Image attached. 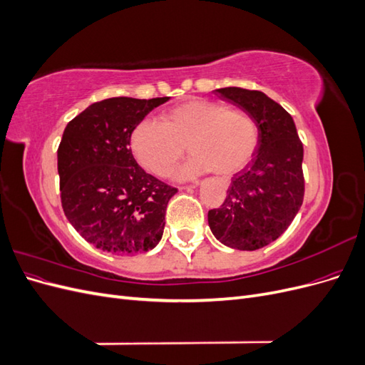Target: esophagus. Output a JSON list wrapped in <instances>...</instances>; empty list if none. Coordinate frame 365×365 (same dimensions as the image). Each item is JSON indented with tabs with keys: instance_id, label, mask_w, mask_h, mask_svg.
Instances as JSON below:
<instances>
[{
	"instance_id": "1",
	"label": "esophagus",
	"mask_w": 365,
	"mask_h": 365,
	"mask_svg": "<svg viewBox=\"0 0 365 365\" xmlns=\"http://www.w3.org/2000/svg\"><path fill=\"white\" fill-rule=\"evenodd\" d=\"M190 187H193V189H195V187H197V182H193Z\"/></svg>"
}]
</instances>
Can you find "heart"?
<instances>
[{
    "label": "heart",
    "instance_id": "heart-1",
    "mask_svg": "<svg viewBox=\"0 0 365 365\" xmlns=\"http://www.w3.org/2000/svg\"><path fill=\"white\" fill-rule=\"evenodd\" d=\"M259 143L256 120L242 109L190 98L160 115V123L143 120L130 134V148L138 163L157 176H165L184 153L192 155L175 178H193L208 170L228 176L251 161Z\"/></svg>",
    "mask_w": 365,
    "mask_h": 365
}]
</instances>
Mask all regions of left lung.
<instances>
[{"label": "left lung", "mask_w": 365, "mask_h": 365, "mask_svg": "<svg viewBox=\"0 0 365 365\" xmlns=\"http://www.w3.org/2000/svg\"><path fill=\"white\" fill-rule=\"evenodd\" d=\"M215 94L256 120L259 143L224 204L208 212V225L220 244L254 251L280 237L303 204V145L289 113L264 93L228 86Z\"/></svg>", "instance_id": "obj_1"}]
</instances>
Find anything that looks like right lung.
<instances>
[{"mask_svg":"<svg viewBox=\"0 0 365 365\" xmlns=\"http://www.w3.org/2000/svg\"><path fill=\"white\" fill-rule=\"evenodd\" d=\"M169 98H106L63 130L58 149L63 213L98 250L135 254L163 237L165 208L178 190L143 170L129 145L134 128Z\"/></svg>","mask_w":365,"mask_h":365,"instance_id":"1","label":"right lung"}]
</instances>
